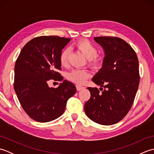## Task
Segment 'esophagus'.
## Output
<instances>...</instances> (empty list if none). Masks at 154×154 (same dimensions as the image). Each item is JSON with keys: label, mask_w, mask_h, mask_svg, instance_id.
<instances>
[{"label": "esophagus", "mask_w": 154, "mask_h": 154, "mask_svg": "<svg viewBox=\"0 0 154 154\" xmlns=\"http://www.w3.org/2000/svg\"><path fill=\"white\" fill-rule=\"evenodd\" d=\"M76 89H77V91H81V90H82V89H85V87H83V86L78 85H76Z\"/></svg>", "instance_id": "34e87169"}]
</instances>
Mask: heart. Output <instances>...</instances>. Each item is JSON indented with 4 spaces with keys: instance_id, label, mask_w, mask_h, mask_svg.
<instances>
[{
    "instance_id": "heart-1",
    "label": "heart",
    "mask_w": 154,
    "mask_h": 154,
    "mask_svg": "<svg viewBox=\"0 0 154 154\" xmlns=\"http://www.w3.org/2000/svg\"><path fill=\"white\" fill-rule=\"evenodd\" d=\"M74 46L80 51L83 55L89 61V64L93 67H97L100 63L101 59L98 56V50L91 42L88 40H79L75 44ZM70 56V50L65 48L62 50L60 55V61L62 66L66 67L69 64ZM91 76L89 70L83 69H77L69 72L67 75V79L76 84L82 85L86 82Z\"/></svg>"
}]
</instances>
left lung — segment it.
Wrapping results in <instances>:
<instances>
[{
    "instance_id": "left-lung-1",
    "label": "left lung",
    "mask_w": 154,
    "mask_h": 154,
    "mask_svg": "<svg viewBox=\"0 0 154 154\" xmlns=\"http://www.w3.org/2000/svg\"><path fill=\"white\" fill-rule=\"evenodd\" d=\"M105 56L102 68L92 79L100 85L88 87L91 98L85 104L86 115L94 122L112 125L131 109L140 83L138 57L132 48L116 37H95Z\"/></svg>"
}]
</instances>
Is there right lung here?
I'll use <instances>...</instances> for the list:
<instances>
[{
  "mask_svg": "<svg viewBox=\"0 0 154 154\" xmlns=\"http://www.w3.org/2000/svg\"><path fill=\"white\" fill-rule=\"evenodd\" d=\"M71 38L55 35L40 36L26 44L14 67V91L23 109L31 119L48 122L65 111L68 99L76 93L75 85L63 81L56 89L49 80L61 81L60 55Z\"/></svg>",
  "mask_w": 154,
  "mask_h": 154,
  "instance_id": "1",
  "label": "right lung"
}]
</instances>
